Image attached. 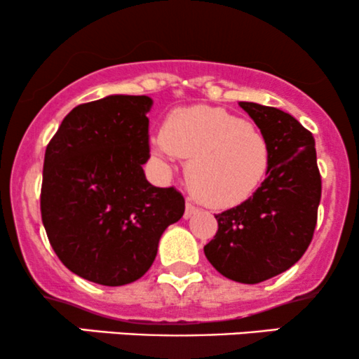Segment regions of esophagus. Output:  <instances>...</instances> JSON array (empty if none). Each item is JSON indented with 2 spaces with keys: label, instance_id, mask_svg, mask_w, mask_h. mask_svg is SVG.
Segmentation results:
<instances>
[{
  "label": "esophagus",
  "instance_id": "1",
  "mask_svg": "<svg viewBox=\"0 0 359 359\" xmlns=\"http://www.w3.org/2000/svg\"><path fill=\"white\" fill-rule=\"evenodd\" d=\"M197 211H199V209H197L196 205L191 204V203H187V204H185V212H184V217H185V219H189V217H192L194 214H196Z\"/></svg>",
  "mask_w": 359,
  "mask_h": 359
}]
</instances>
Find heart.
Returning <instances> with one entry per match:
<instances>
[{
    "label": "heart",
    "mask_w": 359,
    "mask_h": 359,
    "mask_svg": "<svg viewBox=\"0 0 359 359\" xmlns=\"http://www.w3.org/2000/svg\"><path fill=\"white\" fill-rule=\"evenodd\" d=\"M154 151L163 162L187 158L185 179L201 203L216 209L240 205L253 196L270 165L262 131L212 106L177 109L168 116Z\"/></svg>",
    "instance_id": "1"
}]
</instances>
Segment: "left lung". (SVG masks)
<instances>
[{"label":"left lung","instance_id":"1","mask_svg":"<svg viewBox=\"0 0 359 359\" xmlns=\"http://www.w3.org/2000/svg\"><path fill=\"white\" fill-rule=\"evenodd\" d=\"M266 138V179L248 201L216 214L217 233L204 246L205 258L240 283H259L302 258L314 234L320 203L316 142L285 111L241 101Z\"/></svg>","mask_w":359,"mask_h":359}]
</instances>
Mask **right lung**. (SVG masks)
Here are the masks:
<instances>
[{"label": "right lung", "mask_w": 359, "mask_h": 359, "mask_svg": "<svg viewBox=\"0 0 359 359\" xmlns=\"http://www.w3.org/2000/svg\"><path fill=\"white\" fill-rule=\"evenodd\" d=\"M151 97L111 94L74 108L45 150L42 221L72 273L119 287L147 273L158 241L182 217L174 187H155L150 158Z\"/></svg>", "instance_id": "obj_1"}]
</instances>
